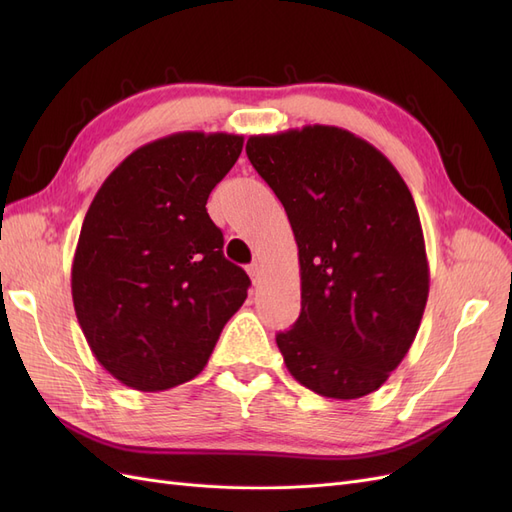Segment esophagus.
I'll use <instances>...</instances> for the list:
<instances>
[{"instance_id":"34e87169","label":"esophagus","mask_w":512,"mask_h":512,"mask_svg":"<svg viewBox=\"0 0 512 512\" xmlns=\"http://www.w3.org/2000/svg\"><path fill=\"white\" fill-rule=\"evenodd\" d=\"M247 273H250V277H252V282H254V286H258L260 284V273H262V267H260V262L256 260V262H252L250 267H247Z\"/></svg>"}]
</instances>
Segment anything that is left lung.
Listing matches in <instances>:
<instances>
[{"instance_id":"left-lung-1","label":"left lung","mask_w":512,"mask_h":512,"mask_svg":"<svg viewBox=\"0 0 512 512\" xmlns=\"http://www.w3.org/2000/svg\"><path fill=\"white\" fill-rule=\"evenodd\" d=\"M299 247L301 314L275 342L322 397L378 391L404 361L429 294L425 239L397 168L363 138L305 126L247 138Z\"/></svg>"}]
</instances>
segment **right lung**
<instances>
[{
    "mask_svg": "<svg viewBox=\"0 0 512 512\" xmlns=\"http://www.w3.org/2000/svg\"><path fill=\"white\" fill-rule=\"evenodd\" d=\"M243 136L177 132L138 147L106 177L83 220L72 301L98 363L156 393L198 376L250 277L224 258L207 198Z\"/></svg>",
    "mask_w": 512,
    "mask_h": 512,
    "instance_id": "add662e5",
    "label": "right lung"
}]
</instances>
